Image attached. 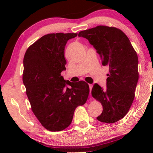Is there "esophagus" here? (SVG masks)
<instances>
[{"label": "esophagus", "mask_w": 153, "mask_h": 153, "mask_svg": "<svg viewBox=\"0 0 153 153\" xmlns=\"http://www.w3.org/2000/svg\"><path fill=\"white\" fill-rule=\"evenodd\" d=\"M92 87H93V85H92V84H89V88H90V92H91Z\"/></svg>", "instance_id": "esophagus-1"}]
</instances>
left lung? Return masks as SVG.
Returning a JSON list of instances; mask_svg holds the SVG:
<instances>
[{
  "label": "left lung",
  "instance_id": "left-lung-1",
  "mask_svg": "<svg viewBox=\"0 0 153 153\" xmlns=\"http://www.w3.org/2000/svg\"><path fill=\"white\" fill-rule=\"evenodd\" d=\"M79 37L88 40L99 54L102 65L109 67L107 88L95 84L92 96L102 105L97 120L113 123L124 117L135 97L138 80V58L125 33L115 27L98 25L81 31Z\"/></svg>",
  "mask_w": 153,
  "mask_h": 153
}]
</instances>
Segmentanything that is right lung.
Segmentation results:
<instances>
[{
  "label": "right lung",
  "mask_w": 153,
  "mask_h": 153,
  "mask_svg": "<svg viewBox=\"0 0 153 153\" xmlns=\"http://www.w3.org/2000/svg\"><path fill=\"white\" fill-rule=\"evenodd\" d=\"M77 33H48L29 46L24 58L23 82L33 114L52 131L70 125L74 111L86 103L90 89L86 82L65 81V45ZM66 85L71 86L69 88Z\"/></svg>",
  "instance_id": "add662e5"
}]
</instances>
